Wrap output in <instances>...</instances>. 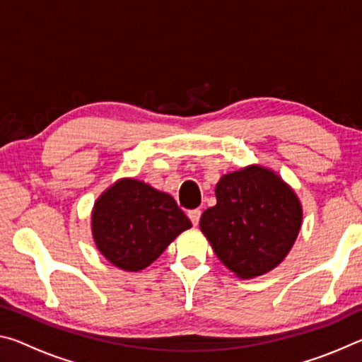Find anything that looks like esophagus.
Returning a JSON list of instances; mask_svg holds the SVG:
<instances>
[{"mask_svg":"<svg viewBox=\"0 0 362 362\" xmlns=\"http://www.w3.org/2000/svg\"><path fill=\"white\" fill-rule=\"evenodd\" d=\"M188 217H189V220H192L193 225H198L199 223V218H201V211L199 209L188 211Z\"/></svg>","mask_w":362,"mask_h":362,"instance_id":"34e87169","label":"esophagus"}]
</instances>
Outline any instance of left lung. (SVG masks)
<instances>
[{"label":"left lung","instance_id":"8db88e82","mask_svg":"<svg viewBox=\"0 0 362 362\" xmlns=\"http://www.w3.org/2000/svg\"><path fill=\"white\" fill-rule=\"evenodd\" d=\"M216 198L199 226L223 265L244 279L278 267L302 225V206L283 179L249 166L223 175Z\"/></svg>","mask_w":362,"mask_h":362}]
</instances>
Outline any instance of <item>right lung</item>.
I'll list each match as a JSON object with an SVG mask.
<instances>
[{"label":"right lung","instance_id":"1","mask_svg":"<svg viewBox=\"0 0 362 362\" xmlns=\"http://www.w3.org/2000/svg\"><path fill=\"white\" fill-rule=\"evenodd\" d=\"M189 226L192 222L173 196L131 179L110 187L93 211L97 247L126 272L148 267Z\"/></svg>","mask_w":362,"mask_h":362}]
</instances>
